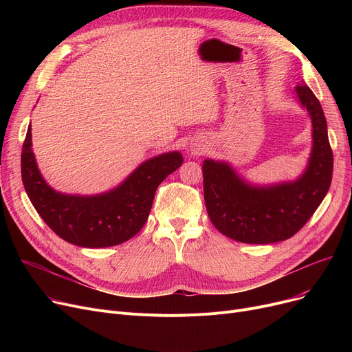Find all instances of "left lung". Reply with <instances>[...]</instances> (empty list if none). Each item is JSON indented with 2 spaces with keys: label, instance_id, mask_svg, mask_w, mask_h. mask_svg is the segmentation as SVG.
<instances>
[{
  "label": "left lung",
  "instance_id": "8db88e82",
  "mask_svg": "<svg viewBox=\"0 0 352 352\" xmlns=\"http://www.w3.org/2000/svg\"><path fill=\"white\" fill-rule=\"evenodd\" d=\"M295 92L312 122V150L305 171L295 181L252 186L224 161L202 162L204 199L214 227L245 244H271L297 234L320 207L332 179V151L318 98L305 82Z\"/></svg>",
  "mask_w": 352,
  "mask_h": 352
}]
</instances>
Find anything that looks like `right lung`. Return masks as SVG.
<instances>
[{
    "mask_svg": "<svg viewBox=\"0 0 352 352\" xmlns=\"http://www.w3.org/2000/svg\"><path fill=\"white\" fill-rule=\"evenodd\" d=\"M181 164V153H165L142 162L118 187L104 194L57 192L36 166L28 125L21 175L31 204L55 234L74 245L104 248L122 244L140 232L150 215L158 186Z\"/></svg>",
    "mask_w": 352,
    "mask_h": 352,
    "instance_id": "obj_1",
    "label": "right lung"
}]
</instances>
